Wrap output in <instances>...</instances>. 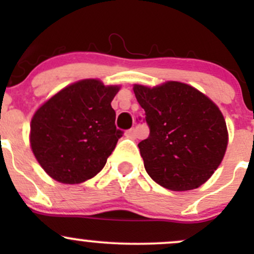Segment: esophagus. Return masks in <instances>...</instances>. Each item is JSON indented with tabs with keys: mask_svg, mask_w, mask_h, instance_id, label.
Returning <instances> with one entry per match:
<instances>
[{
	"mask_svg": "<svg viewBox=\"0 0 254 254\" xmlns=\"http://www.w3.org/2000/svg\"><path fill=\"white\" fill-rule=\"evenodd\" d=\"M125 134H127V137H135V135H136V130H135V127H132V129L127 130Z\"/></svg>",
	"mask_w": 254,
	"mask_h": 254,
	"instance_id": "obj_1",
	"label": "esophagus"
}]
</instances>
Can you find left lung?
<instances>
[{
    "mask_svg": "<svg viewBox=\"0 0 254 254\" xmlns=\"http://www.w3.org/2000/svg\"><path fill=\"white\" fill-rule=\"evenodd\" d=\"M150 135L139 143L148 176L171 190H190L211 177L227 147L226 123L214 102L181 82L135 84ZM141 119V118H139Z\"/></svg>",
    "mask_w": 254,
    "mask_h": 254,
    "instance_id": "1",
    "label": "left lung"
}]
</instances>
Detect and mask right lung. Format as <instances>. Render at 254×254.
<instances>
[{"label": "right lung", "instance_id": "right-lung-1", "mask_svg": "<svg viewBox=\"0 0 254 254\" xmlns=\"http://www.w3.org/2000/svg\"><path fill=\"white\" fill-rule=\"evenodd\" d=\"M118 91V86L83 79L61 89L35 112L30 145L51 178L77 184L103 170L123 136L111 106Z\"/></svg>", "mask_w": 254, "mask_h": 254}]
</instances>
